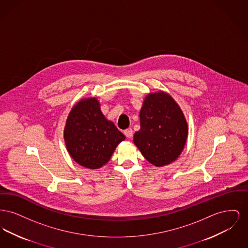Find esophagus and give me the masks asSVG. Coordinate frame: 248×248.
I'll list each match as a JSON object with an SVG mask.
<instances>
[{"label": "esophagus", "mask_w": 248, "mask_h": 248, "mask_svg": "<svg viewBox=\"0 0 248 248\" xmlns=\"http://www.w3.org/2000/svg\"><path fill=\"white\" fill-rule=\"evenodd\" d=\"M124 135H125V137L128 138V139H131V138L133 137V130L131 129V128L124 130Z\"/></svg>", "instance_id": "34e87169"}]
</instances>
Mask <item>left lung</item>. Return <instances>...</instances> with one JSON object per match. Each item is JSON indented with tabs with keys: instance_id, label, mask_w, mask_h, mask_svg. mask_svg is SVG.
<instances>
[{
	"instance_id": "left-lung-1",
	"label": "left lung",
	"mask_w": 248,
	"mask_h": 248,
	"mask_svg": "<svg viewBox=\"0 0 248 248\" xmlns=\"http://www.w3.org/2000/svg\"><path fill=\"white\" fill-rule=\"evenodd\" d=\"M140 130L134 143L142 155L155 166L175 161L188 137V125L182 110L171 95L163 91L150 94L140 110Z\"/></svg>"
}]
</instances>
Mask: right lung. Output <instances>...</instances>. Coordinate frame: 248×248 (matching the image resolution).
<instances>
[{"label":"right lung","mask_w":248,"mask_h":248,"mask_svg":"<svg viewBox=\"0 0 248 248\" xmlns=\"http://www.w3.org/2000/svg\"><path fill=\"white\" fill-rule=\"evenodd\" d=\"M67 150L79 165L97 169L109 161L125 137L100 110L96 98L81 100L71 109L64 130Z\"/></svg>","instance_id":"obj_1"}]
</instances>
